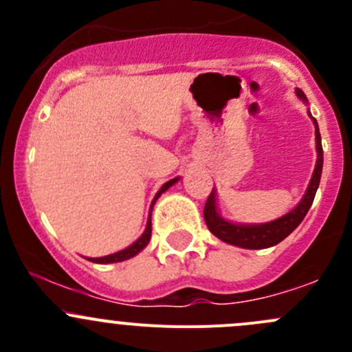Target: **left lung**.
I'll return each mask as SVG.
<instances>
[{
  "instance_id": "obj_1",
  "label": "left lung",
  "mask_w": 352,
  "mask_h": 352,
  "mask_svg": "<svg viewBox=\"0 0 352 352\" xmlns=\"http://www.w3.org/2000/svg\"><path fill=\"white\" fill-rule=\"evenodd\" d=\"M296 95L303 102H308L307 97L301 90H296ZM308 116L311 117V113L308 112ZM315 124V143H317V165H315L314 175H311L310 184H308V189L305 192L303 199L300 201V204L289 211L287 214L281 216V218L274 219V221L262 223V225H236V223H230L226 219H223L219 216L218 208H216V190L212 189V192L209 194L208 201L204 206V221L208 225L209 232L214 236H218L223 242L235 245V247L242 248H267L272 245H278L279 242L286 239L301 221L307 216L308 209H310L311 202H314L315 194H317L318 184H320L322 177V165H324V150H322V138L318 133V124L317 120L311 117Z\"/></svg>"
}]
</instances>
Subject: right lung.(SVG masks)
<instances>
[{"label": "right lung", "instance_id": "1", "mask_svg": "<svg viewBox=\"0 0 352 352\" xmlns=\"http://www.w3.org/2000/svg\"><path fill=\"white\" fill-rule=\"evenodd\" d=\"M177 180H179V177H177V179H172V180H168V182H166V184H163V186H162V189H160L158 192H156V196H155V199H153V202H151L150 214H148L146 230H144V233H143V235L140 236V239L136 240V242H134L133 245H129V247H127V248H124V250H120V252H116V254L105 255V257L88 258V261H91V262H97V264H112V262H122V261H127V258H131V257H134V255H138V254H140V252L143 250L144 247H146L148 242H150V239H151V211H153V206H155L156 199H158L160 196H162V194L165 192L166 189H170V187H172L173 184L177 182Z\"/></svg>", "mask_w": 352, "mask_h": 352}]
</instances>
